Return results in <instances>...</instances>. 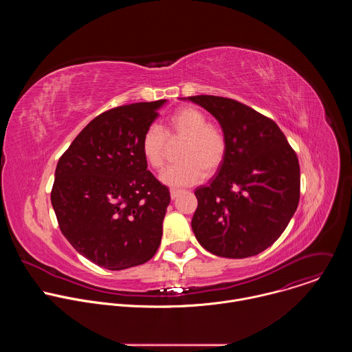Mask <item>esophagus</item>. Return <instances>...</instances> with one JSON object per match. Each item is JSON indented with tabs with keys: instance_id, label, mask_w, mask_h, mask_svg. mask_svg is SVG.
<instances>
[{
	"instance_id": "esophagus-1",
	"label": "esophagus",
	"mask_w": 352,
	"mask_h": 352,
	"mask_svg": "<svg viewBox=\"0 0 352 352\" xmlns=\"http://www.w3.org/2000/svg\"><path fill=\"white\" fill-rule=\"evenodd\" d=\"M181 193V190L179 189H171L170 190V195H171V199H177L178 197V195Z\"/></svg>"
}]
</instances>
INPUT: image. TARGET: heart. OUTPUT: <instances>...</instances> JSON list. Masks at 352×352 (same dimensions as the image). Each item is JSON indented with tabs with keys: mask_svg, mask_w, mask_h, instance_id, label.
I'll list each match as a JSON object with an SVG mask.
<instances>
[{
	"mask_svg": "<svg viewBox=\"0 0 352 352\" xmlns=\"http://www.w3.org/2000/svg\"><path fill=\"white\" fill-rule=\"evenodd\" d=\"M167 138L184 140L179 148V164L168 167L160 175L163 184L186 186L216 173L227 155V138L221 128L209 124L208 116L195 107H182L168 120L166 131L150 125L142 136V155L146 163L162 170L167 157Z\"/></svg>",
	"mask_w": 352,
	"mask_h": 352,
	"instance_id": "1",
	"label": "heart"
}]
</instances>
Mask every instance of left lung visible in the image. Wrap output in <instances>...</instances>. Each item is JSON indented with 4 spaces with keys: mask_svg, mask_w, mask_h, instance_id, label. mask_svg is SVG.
<instances>
[{
    "mask_svg": "<svg viewBox=\"0 0 352 352\" xmlns=\"http://www.w3.org/2000/svg\"><path fill=\"white\" fill-rule=\"evenodd\" d=\"M188 100L208 110L227 138L217 174L195 190L193 234L213 255L255 256L283 234L298 208V157L277 124L254 109L219 96Z\"/></svg>",
    "mask_w": 352,
    "mask_h": 352,
    "instance_id": "obj_1",
    "label": "left lung"
}]
</instances>
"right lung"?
Instances as JSON below:
<instances>
[{
    "instance_id": "add662e5",
    "label": "right lung",
    "mask_w": 352,
    "mask_h": 352,
    "mask_svg": "<svg viewBox=\"0 0 352 352\" xmlns=\"http://www.w3.org/2000/svg\"><path fill=\"white\" fill-rule=\"evenodd\" d=\"M167 100L91 120L58 160L52 205L68 242L94 265L124 270L152 259L170 190L147 171L142 136Z\"/></svg>"
}]
</instances>
